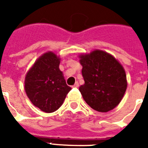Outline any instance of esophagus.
Masks as SVG:
<instances>
[{
	"mask_svg": "<svg viewBox=\"0 0 148 148\" xmlns=\"http://www.w3.org/2000/svg\"><path fill=\"white\" fill-rule=\"evenodd\" d=\"M78 86H79V84H78V82H76V83L74 84V86H73V87H74V88H77Z\"/></svg>",
	"mask_w": 148,
	"mask_h": 148,
	"instance_id": "obj_1",
	"label": "esophagus"
}]
</instances>
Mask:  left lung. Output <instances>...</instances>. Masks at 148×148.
Here are the masks:
<instances>
[{
	"label": "left lung",
	"instance_id": "1",
	"mask_svg": "<svg viewBox=\"0 0 148 148\" xmlns=\"http://www.w3.org/2000/svg\"><path fill=\"white\" fill-rule=\"evenodd\" d=\"M85 84L79 87L83 99L94 110L106 112L117 106L127 89L124 68L102 51L80 55Z\"/></svg>",
	"mask_w": 148,
	"mask_h": 148
}]
</instances>
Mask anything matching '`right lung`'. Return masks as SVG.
Masks as SVG:
<instances>
[{
  "mask_svg": "<svg viewBox=\"0 0 148 148\" xmlns=\"http://www.w3.org/2000/svg\"><path fill=\"white\" fill-rule=\"evenodd\" d=\"M60 58L53 52L37 59L27 73L24 88L34 106L45 112L56 111L64 101L71 88L59 70Z\"/></svg>",
  "mask_w": 148,
  "mask_h": 148,
  "instance_id": "add662e5",
  "label": "right lung"
}]
</instances>
